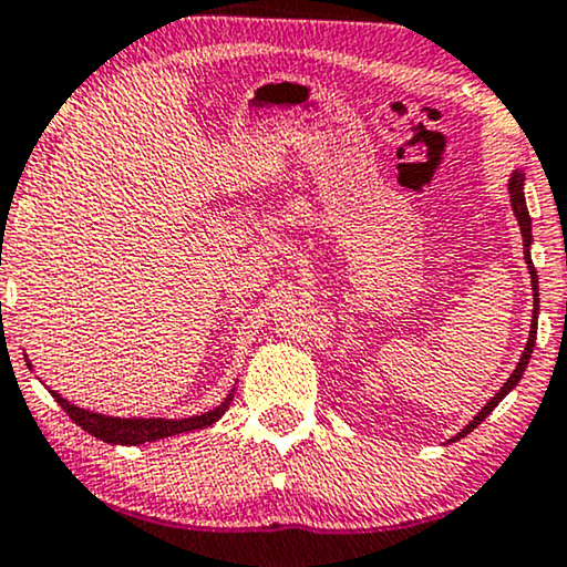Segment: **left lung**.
Here are the masks:
<instances>
[{"instance_id":"8db88e82","label":"left lung","mask_w":567,"mask_h":567,"mask_svg":"<svg viewBox=\"0 0 567 567\" xmlns=\"http://www.w3.org/2000/svg\"><path fill=\"white\" fill-rule=\"evenodd\" d=\"M523 186H525V173H523V171H514V173H512V178H509V197H512V210H514V216H517L519 234H523V245H525V264H528V271H530V285H533V296H536V298H533V320H530V336H528V343H525V351H523V357H519L517 368H514V373L509 375V379H506L504 386L498 389L496 396H491V400L485 402V408L480 410V413L474 415V419L470 421V424H466L464 429H461V432L455 434V437H453L451 442L461 440V437H466V434H470L472 429H477L480 424H483V421L487 419V415L493 413V408H496L498 402L504 400V396L509 394L514 386H517L519 379H523L525 368H528V362H530L533 347H536V330H538V275H536V266H533V261H530V243H533V234H530V216H528V205H525V192H523Z\"/></svg>"}]
</instances>
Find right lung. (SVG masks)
<instances>
[{
    "mask_svg": "<svg viewBox=\"0 0 567 567\" xmlns=\"http://www.w3.org/2000/svg\"><path fill=\"white\" fill-rule=\"evenodd\" d=\"M53 396L58 400V405L66 410L69 419L74 421L76 426H82L87 434H93L95 440L112 442V445H143V442H157V440L173 437V434H184V432H194V429L213 426L220 415L229 410L234 400V389L231 394H226V400L220 402L218 408L207 410V413L202 415H192V419H116V415H103V413H93V410L71 405V402L63 400L58 392H53Z\"/></svg>",
    "mask_w": 567,
    "mask_h": 567,
    "instance_id": "obj_1",
    "label": "right lung"
}]
</instances>
